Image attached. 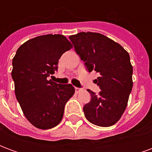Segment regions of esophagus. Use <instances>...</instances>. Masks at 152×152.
Masks as SVG:
<instances>
[{"mask_svg": "<svg viewBox=\"0 0 152 152\" xmlns=\"http://www.w3.org/2000/svg\"><path fill=\"white\" fill-rule=\"evenodd\" d=\"M75 90H76V93H78L79 91L81 90V88H78V87H75Z\"/></svg>", "mask_w": 152, "mask_h": 152, "instance_id": "34e87169", "label": "esophagus"}]
</instances>
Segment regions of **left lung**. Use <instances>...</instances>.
I'll use <instances>...</instances> for the list:
<instances>
[{"label":"left lung","instance_id":"1","mask_svg":"<svg viewBox=\"0 0 152 152\" xmlns=\"http://www.w3.org/2000/svg\"><path fill=\"white\" fill-rule=\"evenodd\" d=\"M69 38L86 70L99 73L94 82L101 91L96 94L88 89L91 99L83 107L85 116L98 126H112L124 113L133 88L129 54L121 45L97 32H80Z\"/></svg>","mask_w":152,"mask_h":152}]
</instances>
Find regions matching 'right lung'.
<instances>
[{
  "label": "right lung",
  "mask_w": 152,
  "mask_h": 152,
  "mask_svg": "<svg viewBox=\"0 0 152 152\" xmlns=\"http://www.w3.org/2000/svg\"><path fill=\"white\" fill-rule=\"evenodd\" d=\"M72 47L63 35H44L23 44L13 58L16 99L28 121L38 129H49L59 124L64 107L75 93L71 84L48 79L58 71L62 54Z\"/></svg>",
  "instance_id": "add662e5"
}]
</instances>
